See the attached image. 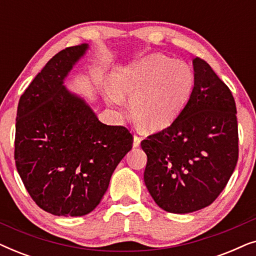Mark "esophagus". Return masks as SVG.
<instances>
[{
    "label": "esophagus",
    "mask_w": 256,
    "mask_h": 256,
    "mask_svg": "<svg viewBox=\"0 0 256 256\" xmlns=\"http://www.w3.org/2000/svg\"><path fill=\"white\" fill-rule=\"evenodd\" d=\"M141 141H142V138L141 136H138V135H134V143H132V146H140V143H141Z\"/></svg>",
    "instance_id": "1"
}]
</instances>
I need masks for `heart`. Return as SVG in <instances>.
I'll use <instances>...</instances> for the list:
<instances>
[{"label":"heart","instance_id":"b5f03b06","mask_svg":"<svg viewBox=\"0 0 256 256\" xmlns=\"http://www.w3.org/2000/svg\"><path fill=\"white\" fill-rule=\"evenodd\" d=\"M110 101L124 106L130 99L132 113L152 130L168 127L186 104L194 87L191 70L163 54L143 58L114 78Z\"/></svg>","mask_w":256,"mask_h":256}]
</instances>
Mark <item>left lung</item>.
Listing matches in <instances>:
<instances>
[{
    "mask_svg": "<svg viewBox=\"0 0 256 256\" xmlns=\"http://www.w3.org/2000/svg\"><path fill=\"white\" fill-rule=\"evenodd\" d=\"M194 86L176 120L141 142L148 157L146 186L164 211L188 213L211 205L239 157L236 101L204 59H194Z\"/></svg>",
    "mask_w": 256,
    "mask_h": 256,
    "instance_id": "1",
    "label": "left lung"
}]
</instances>
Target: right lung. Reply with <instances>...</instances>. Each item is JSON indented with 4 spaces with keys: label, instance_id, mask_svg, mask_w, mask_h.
<instances>
[{
    "label": "right lung",
    "instance_id": "add662e5",
    "mask_svg": "<svg viewBox=\"0 0 256 256\" xmlns=\"http://www.w3.org/2000/svg\"><path fill=\"white\" fill-rule=\"evenodd\" d=\"M87 44L52 57L17 107L15 162L34 202L54 216H85L107 191L115 168L132 146L124 126H107L62 86Z\"/></svg>",
    "mask_w": 256,
    "mask_h": 256
}]
</instances>
